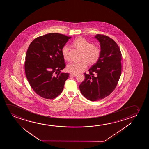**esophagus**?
<instances>
[{"instance_id": "obj_1", "label": "esophagus", "mask_w": 149, "mask_h": 149, "mask_svg": "<svg viewBox=\"0 0 149 149\" xmlns=\"http://www.w3.org/2000/svg\"><path fill=\"white\" fill-rule=\"evenodd\" d=\"M70 75H71L73 76H76L77 75V74L74 73H70Z\"/></svg>"}]
</instances>
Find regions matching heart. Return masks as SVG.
<instances>
[{"mask_svg":"<svg viewBox=\"0 0 149 149\" xmlns=\"http://www.w3.org/2000/svg\"><path fill=\"white\" fill-rule=\"evenodd\" d=\"M74 44L76 48L82 51V59L80 61H73L69 63L67 67L68 71L72 73H80L84 71L88 66V62L91 64L96 63L99 59L101 53L100 47L95 46L83 38L76 39L74 42ZM69 46L65 45L61 49V53L63 58L69 61Z\"/></svg>","mask_w":149,"mask_h":149,"instance_id":"b5f03b06","label":"heart"}]
</instances>
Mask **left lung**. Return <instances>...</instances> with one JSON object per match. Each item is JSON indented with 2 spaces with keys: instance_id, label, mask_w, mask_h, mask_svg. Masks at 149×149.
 Wrapping results in <instances>:
<instances>
[{
  "instance_id": "8db88e82",
  "label": "left lung",
  "mask_w": 149,
  "mask_h": 149,
  "mask_svg": "<svg viewBox=\"0 0 149 149\" xmlns=\"http://www.w3.org/2000/svg\"><path fill=\"white\" fill-rule=\"evenodd\" d=\"M101 53L99 59L84 73L85 79L80 84L82 95L95 101L109 95L116 87L121 75L122 54L118 45L109 37L96 35Z\"/></svg>"
}]
</instances>
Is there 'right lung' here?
<instances>
[{
  "instance_id": "right-lung-1",
  "label": "right lung",
  "mask_w": 149,
  "mask_h": 149,
  "mask_svg": "<svg viewBox=\"0 0 149 149\" xmlns=\"http://www.w3.org/2000/svg\"><path fill=\"white\" fill-rule=\"evenodd\" d=\"M70 38L50 33L36 38L29 46L25 74L31 87L43 98L52 99L63 91L69 74L61 72L65 67L61 49Z\"/></svg>"
}]
</instances>
